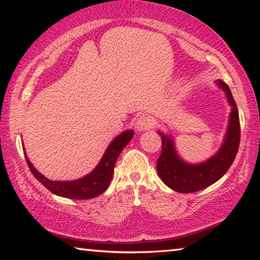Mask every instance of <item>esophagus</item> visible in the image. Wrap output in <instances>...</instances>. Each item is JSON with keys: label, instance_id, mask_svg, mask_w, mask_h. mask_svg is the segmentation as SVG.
Masks as SVG:
<instances>
[{"label": "esophagus", "instance_id": "esophagus-1", "mask_svg": "<svg viewBox=\"0 0 260 260\" xmlns=\"http://www.w3.org/2000/svg\"><path fill=\"white\" fill-rule=\"evenodd\" d=\"M155 121L154 118L151 116H147V115H142L137 118L136 121V129L138 131H144V130H150L152 127H154Z\"/></svg>", "mask_w": 260, "mask_h": 260}]
</instances>
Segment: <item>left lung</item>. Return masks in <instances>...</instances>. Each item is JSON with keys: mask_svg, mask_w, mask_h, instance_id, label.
Returning <instances> with one entry per match:
<instances>
[{"mask_svg": "<svg viewBox=\"0 0 260 260\" xmlns=\"http://www.w3.org/2000/svg\"><path fill=\"white\" fill-rule=\"evenodd\" d=\"M218 85L226 92L233 108L224 143L214 156L199 165L185 164L176 154L173 140L160 133L162 147L156 161V170L165 184L177 192L191 193L207 188L220 180L235 160L241 139L238 109L228 85L222 80H219Z\"/></svg>", "mask_w": 260, "mask_h": 260, "instance_id": "left-lung-1", "label": "left lung"}]
</instances>
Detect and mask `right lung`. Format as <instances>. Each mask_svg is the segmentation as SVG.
<instances>
[{"instance_id":"obj_1","label":"right lung","mask_w":260,"mask_h":260,"mask_svg":"<svg viewBox=\"0 0 260 260\" xmlns=\"http://www.w3.org/2000/svg\"><path fill=\"white\" fill-rule=\"evenodd\" d=\"M134 131L127 130L124 133L117 136L112 144L106 150L104 156L100 160L99 165L92 173L88 174L83 178H79L77 181L70 182H54L49 181L48 178L38 172L29 162L26 153L24 150L25 159L29 170L33 174V176L39 181L45 188L48 189L50 192H53L61 197L70 198V199H91L96 196L105 192L108 188L110 181H112L114 167L116 164L118 155L121 154L123 148H124L131 139L134 137Z\"/></svg>"}]
</instances>
